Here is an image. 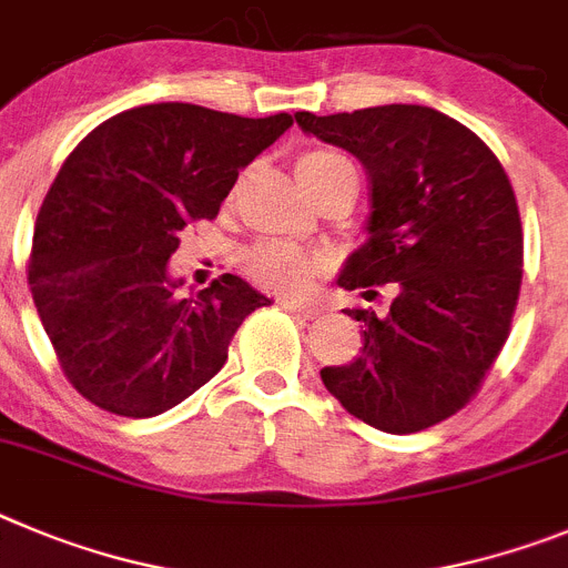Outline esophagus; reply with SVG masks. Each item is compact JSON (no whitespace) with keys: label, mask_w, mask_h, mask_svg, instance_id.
I'll use <instances>...</instances> for the list:
<instances>
[{"label":"esophagus","mask_w":568,"mask_h":568,"mask_svg":"<svg viewBox=\"0 0 568 568\" xmlns=\"http://www.w3.org/2000/svg\"><path fill=\"white\" fill-rule=\"evenodd\" d=\"M280 305H283L288 314L303 316V320H316V316H320V308H314V305H305V303H296V300H291V296H283V300H280Z\"/></svg>","instance_id":"34e87169"}]
</instances>
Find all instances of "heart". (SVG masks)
Returning a JSON list of instances; mask_svg holds the SVG:
<instances>
[{"instance_id":"b5f03b06","label":"heart","mask_w":568,"mask_h":568,"mask_svg":"<svg viewBox=\"0 0 568 568\" xmlns=\"http://www.w3.org/2000/svg\"><path fill=\"white\" fill-rule=\"evenodd\" d=\"M342 170H354V166L339 152L308 150L296 158V178L308 189V195L322 181H328L331 175H336ZM243 272L260 288L274 291V294L296 296L303 294L325 272V260L305 252V248L265 240V243H257V246L248 248L246 257H243Z\"/></svg>"}]
</instances>
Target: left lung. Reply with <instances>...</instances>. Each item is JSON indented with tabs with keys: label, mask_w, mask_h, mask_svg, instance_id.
<instances>
[{
	"label": "left lung",
	"mask_w": 568,
	"mask_h": 568,
	"mask_svg": "<svg viewBox=\"0 0 568 568\" xmlns=\"http://www.w3.org/2000/svg\"><path fill=\"white\" fill-rule=\"evenodd\" d=\"M294 119L359 158L371 181V237L339 285L365 300L393 291L387 314H347L365 328L362 356L322 367V382L376 430H427L469 405L509 336L524 277L513 183L481 138L433 106Z\"/></svg>",
	"instance_id": "obj_1"
}]
</instances>
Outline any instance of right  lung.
Returning a JSON list of instances; mask_svg holds the SVG:
<instances>
[{"label": "right lung", "mask_w": 568, "mask_h": 568, "mask_svg": "<svg viewBox=\"0 0 568 568\" xmlns=\"http://www.w3.org/2000/svg\"><path fill=\"white\" fill-rule=\"evenodd\" d=\"M294 124L197 104H144L95 126L61 163L33 229L28 283L70 385L101 410L150 418L229 359L252 311L272 305L223 274L178 296V234L214 221L240 170Z\"/></svg>", "instance_id": "obj_1"}]
</instances>
